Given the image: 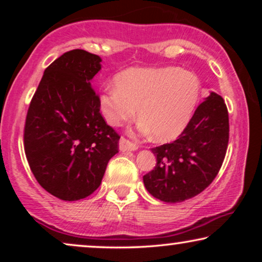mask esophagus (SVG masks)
Instances as JSON below:
<instances>
[{"mask_svg":"<svg viewBox=\"0 0 262 262\" xmlns=\"http://www.w3.org/2000/svg\"><path fill=\"white\" fill-rule=\"evenodd\" d=\"M138 149V146L130 141H127L126 138L121 137L119 141V150L120 151H136Z\"/></svg>","mask_w":262,"mask_h":262,"instance_id":"1","label":"esophagus"}]
</instances>
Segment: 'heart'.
I'll return each mask as SVG.
<instances>
[{"label":"heart","instance_id":"b5f03b06","mask_svg":"<svg viewBox=\"0 0 262 262\" xmlns=\"http://www.w3.org/2000/svg\"><path fill=\"white\" fill-rule=\"evenodd\" d=\"M200 96L195 74L175 67L132 68L103 89L99 108L111 126L131 120L138 108V131L156 141L173 139L187 126Z\"/></svg>","mask_w":262,"mask_h":262}]
</instances>
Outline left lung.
Instances as JSON below:
<instances>
[{
  "mask_svg": "<svg viewBox=\"0 0 262 262\" xmlns=\"http://www.w3.org/2000/svg\"><path fill=\"white\" fill-rule=\"evenodd\" d=\"M228 142L227 106L211 92L177 141L151 149L156 166L143 177L146 191L164 203H181L202 193L220 171Z\"/></svg>",
  "mask_w": 262,
  "mask_h": 262,
  "instance_id": "left-lung-1",
  "label": "left lung"
}]
</instances>
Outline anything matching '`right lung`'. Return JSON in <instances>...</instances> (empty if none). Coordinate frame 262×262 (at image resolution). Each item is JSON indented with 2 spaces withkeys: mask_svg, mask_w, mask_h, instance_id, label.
<instances>
[{
  "mask_svg": "<svg viewBox=\"0 0 262 262\" xmlns=\"http://www.w3.org/2000/svg\"><path fill=\"white\" fill-rule=\"evenodd\" d=\"M101 62L84 50L64 53L45 69L27 112L24 142L32 173L66 202L91 195L118 152L120 137L103 120L91 84Z\"/></svg>",
  "mask_w": 262,
  "mask_h": 262,
  "instance_id": "obj_1",
  "label": "right lung"
}]
</instances>
